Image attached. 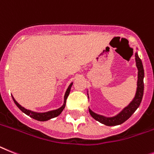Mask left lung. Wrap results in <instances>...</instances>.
<instances>
[{
	"instance_id": "8db88e82",
	"label": "left lung",
	"mask_w": 154,
	"mask_h": 154,
	"mask_svg": "<svg viewBox=\"0 0 154 154\" xmlns=\"http://www.w3.org/2000/svg\"><path fill=\"white\" fill-rule=\"evenodd\" d=\"M135 64H136V67L138 69V80H137L136 92H135V97L132 99V101L129 103L127 106H125L120 113L113 116V117H106L103 115L98 114V113L93 112L89 108V113H90L91 117L103 125H107V126H116V125H121L125 121H127L128 119L135 113V111L139 108V105H140L142 99H143V91H144V83H143L144 69H143L142 60L139 59L137 51L135 52ZM88 97L89 99V96Z\"/></svg>"
}]
</instances>
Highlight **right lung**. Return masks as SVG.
<instances>
[{
	"label": "right lung",
	"mask_w": 154,
	"mask_h": 154,
	"mask_svg": "<svg viewBox=\"0 0 154 154\" xmlns=\"http://www.w3.org/2000/svg\"><path fill=\"white\" fill-rule=\"evenodd\" d=\"M72 85H73V82L69 85V87L68 88L66 89V91L65 95H64V102H63V105L61 107H59V109H54V110H51V111H48V112H45V113H37V112H34V111L29 110V109H27L26 108H24L23 106H22L20 104L17 103V101L14 99V97L12 96V99H13L14 103H15V105L17 106L18 108H19L22 112H23L24 113H26V115L29 116L32 118L35 119L37 121H48L50 119L54 118V117H58L60 113L63 112V110L64 109L66 106V102L67 97L69 95V91H70L71 87H72Z\"/></svg>",
	"instance_id": "right-lung-1"
}]
</instances>
